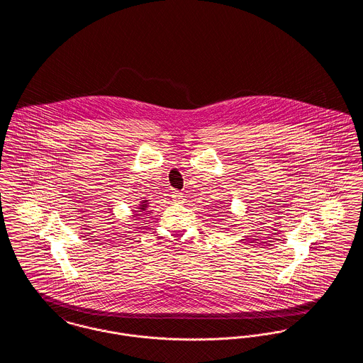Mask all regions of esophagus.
<instances>
[{
	"instance_id": "1",
	"label": "esophagus",
	"mask_w": 363,
	"mask_h": 363,
	"mask_svg": "<svg viewBox=\"0 0 363 363\" xmlns=\"http://www.w3.org/2000/svg\"><path fill=\"white\" fill-rule=\"evenodd\" d=\"M172 197H173L174 203H184L185 201L184 193H181L178 190H174L173 193H172Z\"/></svg>"
}]
</instances>
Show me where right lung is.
Masks as SVG:
<instances>
[{"label": "right lung", "mask_w": 363, "mask_h": 363, "mask_svg": "<svg viewBox=\"0 0 363 363\" xmlns=\"http://www.w3.org/2000/svg\"><path fill=\"white\" fill-rule=\"evenodd\" d=\"M141 204H143V206H141V207H140V209H141V211H143V209H145V208H147V204H144V203H141Z\"/></svg>", "instance_id": "add662e5"}]
</instances>
